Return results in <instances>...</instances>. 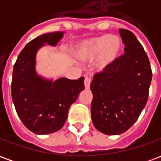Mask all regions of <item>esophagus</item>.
I'll list each match as a JSON object with an SVG mask.
<instances>
[{
  "label": "esophagus",
  "mask_w": 161,
  "mask_h": 161,
  "mask_svg": "<svg viewBox=\"0 0 161 161\" xmlns=\"http://www.w3.org/2000/svg\"><path fill=\"white\" fill-rule=\"evenodd\" d=\"M91 78L90 77H85V79H84V86H85V89H90L91 87Z\"/></svg>",
  "instance_id": "34e87169"
}]
</instances>
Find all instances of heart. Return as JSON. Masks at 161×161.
Masks as SVG:
<instances>
[{
  "mask_svg": "<svg viewBox=\"0 0 161 161\" xmlns=\"http://www.w3.org/2000/svg\"><path fill=\"white\" fill-rule=\"evenodd\" d=\"M121 48V40L118 37L103 35L88 40L82 48L80 55L84 58L92 59L100 54L98 66L100 70H104L118 58Z\"/></svg>",
  "mask_w": 161,
  "mask_h": 161,
  "instance_id": "obj_1",
  "label": "heart"
}]
</instances>
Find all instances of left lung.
I'll return each mask as SVG.
<instances>
[{"instance_id":"1","label":"left lung","mask_w":161,"mask_h":161,"mask_svg":"<svg viewBox=\"0 0 161 161\" xmlns=\"http://www.w3.org/2000/svg\"><path fill=\"white\" fill-rule=\"evenodd\" d=\"M125 53L94 75L91 118L105 135H121L137 121L148 98L152 70L142 44L130 31L120 29Z\"/></svg>"}]
</instances>
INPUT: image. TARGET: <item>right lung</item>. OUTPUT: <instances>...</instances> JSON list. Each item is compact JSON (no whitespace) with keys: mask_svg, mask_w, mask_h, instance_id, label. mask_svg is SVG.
<instances>
[{"mask_svg":"<svg viewBox=\"0 0 161 161\" xmlns=\"http://www.w3.org/2000/svg\"><path fill=\"white\" fill-rule=\"evenodd\" d=\"M63 36L64 32H55L37 37L26 44L14 65L13 102L23 124L36 135H48L63 128L70 105L84 90V77L53 81L37 73L39 49L46 45L57 46Z\"/></svg>","mask_w":161,"mask_h":161,"instance_id":"right-lung-1","label":"right lung"}]
</instances>
